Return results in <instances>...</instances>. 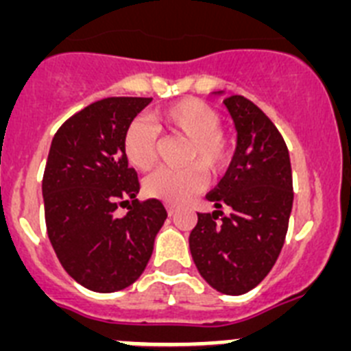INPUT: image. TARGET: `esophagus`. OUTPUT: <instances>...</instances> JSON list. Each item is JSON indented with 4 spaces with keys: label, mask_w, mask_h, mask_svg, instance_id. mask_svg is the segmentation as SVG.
<instances>
[{
    "label": "esophagus",
    "mask_w": 351,
    "mask_h": 351,
    "mask_svg": "<svg viewBox=\"0 0 351 351\" xmlns=\"http://www.w3.org/2000/svg\"><path fill=\"white\" fill-rule=\"evenodd\" d=\"M167 213H169V216H173V214H176V207L169 204V206H167Z\"/></svg>",
    "instance_id": "obj_1"
}]
</instances>
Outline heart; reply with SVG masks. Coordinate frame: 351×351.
I'll return each mask as SVG.
<instances>
[{
	"instance_id": "obj_1",
	"label": "heart",
	"mask_w": 351,
	"mask_h": 351,
	"mask_svg": "<svg viewBox=\"0 0 351 351\" xmlns=\"http://www.w3.org/2000/svg\"><path fill=\"white\" fill-rule=\"evenodd\" d=\"M158 125L186 138L182 169H160L147 176L144 193L167 204H182L206 186V172L221 173L232 160V142L221 130V116L207 101L184 98L158 110ZM123 151L132 167L147 170L158 156V130L142 117L133 119L125 130Z\"/></svg>"
}]
</instances>
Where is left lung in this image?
I'll return each instance as SVG.
<instances>
[{
    "mask_svg": "<svg viewBox=\"0 0 351 351\" xmlns=\"http://www.w3.org/2000/svg\"><path fill=\"white\" fill-rule=\"evenodd\" d=\"M223 104L235 123L237 147L223 179L206 195L216 210L197 214L190 251L214 290L243 295L271 272L285 244L291 165L281 133L253 101L234 95Z\"/></svg>",
    "mask_w": 351,
    "mask_h": 351,
    "instance_id": "obj_1",
    "label": "left lung"
}]
</instances>
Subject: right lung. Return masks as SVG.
Listing matches in <instances>:
<instances>
[{
  "mask_svg": "<svg viewBox=\"0 0 351 351\" xmlns=\"http://www.w3.org/2000/svg\"><path fill=\"white\" fill-rule=\"evenodd\" d=\"M153 98L112 96L88 105L56 132L42 195L51 244L64 271L88 290L110 293L141 278L167 219L156 198L137 200L125 130ZM117 205H128L125 217Z\"/></svg>",
  "mask_w": 351,
  "mask_h": 351,
  "instance_id": "add662e5",
  "label": "right lung"
}]
</instances>
